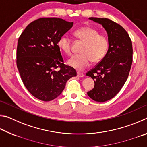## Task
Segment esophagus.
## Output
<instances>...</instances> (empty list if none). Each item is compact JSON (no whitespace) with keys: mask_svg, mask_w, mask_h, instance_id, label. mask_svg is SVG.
<instances>
[{"mask_svg":"<svg viewBox=\"0 0 147 147\" xmlns=\"http://www.w3.org/2000/svg\"><path fill=\"white\" fill-rule=\"evenodd\" d=\"M77 76H78V77H84V74L82 73H80V72H78V73H77Z\"/></svg>","mask_w":147,"mask_h":147,"instance_id":"esophagus-1","label":"esophagus"}]
</instances>
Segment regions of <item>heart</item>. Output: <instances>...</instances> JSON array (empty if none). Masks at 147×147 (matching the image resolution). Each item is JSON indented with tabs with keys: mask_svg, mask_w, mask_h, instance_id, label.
I'll return each mask as SVG.
<instances>
[{
	"mask_svg": "<svg viewBox=\"0 0 147 147\" xmlns=\"http://www.w3.org/2000/svg\"><path fill=\"white\" fill-rule=\"evenodd\" d=\"M74 36L84 42L80 51L82 54L73 56L68 61L69 65L76 70H84L89 65L91 61L95 63L102 60L108 53V37L104 34H98L97 29L89 26H82L74 31ZM57 45L64 53L67 55L71 54V41L68 37H60Z\"/></svg>",
	"mask_w": 147,
	"mask_h": 147,
	"instance_id": "b5f03b06",
	"label": "heart"
}]
</instances>
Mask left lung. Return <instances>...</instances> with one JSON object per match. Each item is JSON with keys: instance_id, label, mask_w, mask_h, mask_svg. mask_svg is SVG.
I'll use <instances>...</instances> for the list:
<instances>
[{"instance_id": "1", "label": "left lung", "mask_w": 147, "mask_h": 147, "mask_svg": "<svg viewBox=\"0 0 147 147\" xmlns=\"http://www.w3.org/2000/svg\"><path fill=\"white\" fill-rule=\"evenodd\" d=\"M89 19L102 25L109 40L105 57L86 73L94 80V88L88 92V96L103 102L113 98L128 78L133 61L132 43L127 32L118 23L107 18Z\"/></svg>"}]
</instances>
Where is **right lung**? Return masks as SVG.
Listing matches in <instances>:
<instances>
[{"label":"right lung","instance_id":"add662e5","mask_svg":"<svg viewBox=\"0 0 147 147\" xmlns=\"http://www.w3.org/2000/svg\"><path fill=\"white\" fill-rule=\"evenodd\" d=\"M73 22L43 17L30 23L22 32L17 47V67L24 86L35 97L48 102L60 94L67 81L76 76L64 64L58 41Z\"/></svg>","mask_w":147,"mask_h":147}]
</instances>
